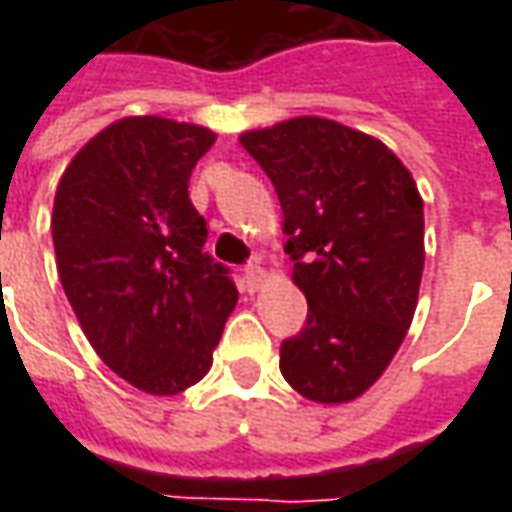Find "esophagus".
<instances>
[{"mask_svg":"<svg viewBox=\"0 0 512 512\" xmlns=\"http://www.w3.org/2000/svg\"><path fill=\"white\" fill-rule=\"evenodd\" d=\"M244 279L249 288L255 290L260 288V282H263V268L257 266V260H252V263H246L244 266Z\"/></svg>","mask_w":512,"mask_h":512,"instance_id":"obj_1","label":"esophagus"}]
</instances>
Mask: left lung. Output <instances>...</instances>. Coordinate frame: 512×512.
Returning <instances> with one entry per match:
<instances>
[{
	"label": "left lung",
	"mask_w": 512,
	"mask_h": 512,
	"mask_svg": "<svg viewBox=\"0 0 512 512\" xmlns=\"http://www.w3.org/2000/svg\"><path fill=\"white\" fill-rule=\"evenodd\" d=\"M285 213V252L307 323L279 345V370L315 403H348L376 384L406 337L425 266L422 197L373 136L323 117L249 131Z\"/></svg>",
	"instance_id": "left-lung-1"
}]
</instances>
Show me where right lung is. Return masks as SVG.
I'll use <instances>...</instances> for the list:
<instances>
[{"mask_svg":"<svg viewBox=\"0 0 512 512\" xmlns=\"http://www.w3.org/2000/svg\"><path fill=\"white\" fill-rule=\"evenodd\" d=\"M213 139L164 117L117 120L76 153L54 197L65 296L95 354L147 395H178L208 373L238 301L189 200Z\"/></svg>","mask_w":512,"mask_h":512,"instance_id":"right-lung-1","label":"right lung"}]
</instances>
